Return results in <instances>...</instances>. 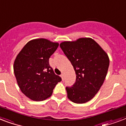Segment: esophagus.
I'll list each match as a JSON object with an SVG mask.
<instances>
[{
  "label": "esophagus",
  "mask_w": 126,
  "mask_h": 126,
  "mask_svg": "<svg viewBox=\"0 0 126 126\" xmlns=\"http://www.w3.org/2000/svg\"><path fill=\"white\" fill-rule=\"evenodd\" d=\"M60 77H61V78H62V80H64V74H62L60 75Z\"/></svg>",
  "instance_id": "esophagus-1"
}]
</instances>
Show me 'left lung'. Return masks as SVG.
<instances>
[{"label": "left lung", "instance_id": "left-lung-1", "mask_svg": "<svg viewBox=\"0 0 126 126\" xmlns=\"http://www.w3.org/2000/svg\"><path fill=\"white\" fill-rule=\"evenodd\" d=\"M60 47L76 74L73 86L66 88L68 98L77 104L87 103L95 96L104 83L110 63L109 56L89 37L62 42Z\"/></svg>", "mask_w": 126, "mask_h": 126}]
</instances>
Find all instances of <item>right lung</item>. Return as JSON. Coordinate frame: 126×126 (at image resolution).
I'll list each match as a JSON object with an SVG mask.
<instances>
[{
    "instance_id": "add662e5",
    "label": "right lung",
    "mask_w": 126,
    "mask_h": 126,
    "mask_svg": "<svg viewBox=\"0 0 126 126\" xmlns=\"http://www.w3.org/2000/svg\"><path fill=\"white\" fill-rule=\"evenodd\" d=\"M59 43L44 38L26 43L14 62V72L20 90L28 98L42 101L51 96L62 79L49 66L48 59Z\"/></svg>"
}]
</instances>
